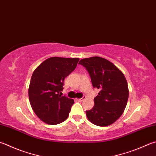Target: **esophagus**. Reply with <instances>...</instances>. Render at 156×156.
<instances>
[{"label": "esophagus", "instance_id": "esophagus-1", "mask_svg": "<svg viewBox=\"0 0 156 156\" xmlns=\"http://www.w3.org/2000/svg\"><path fill=\"white\" fill-rule=\"evenodd\" d=\"M86 99V96H83V98H79V99H77V101H80V102H81V101H83V100H85Z\"/></svg>", "mask_w": 156, "mask_h": 156}]
</instances>
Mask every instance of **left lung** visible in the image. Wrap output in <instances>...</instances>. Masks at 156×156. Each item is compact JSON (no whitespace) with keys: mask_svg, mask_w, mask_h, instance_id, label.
Masks as SVG:
<instances>
[{"mask_svg":"<svg viewBox=\"0 0 156 156\" xmlns=\"http://www.w3.org/2000/svg\"><path fill=\"white\" fill-rule=\"evenodd\" d=\"M79 64L89 73L92 86L100 91L94 101V106L86 111L89 121L98 126H107L118 119L127 105L129 90L123 73L105 58H83Z\"/></svg>","mask_w":156,"mask_h":156,"instance_id":"8db88e82","label":"left lung"}]
</instances>
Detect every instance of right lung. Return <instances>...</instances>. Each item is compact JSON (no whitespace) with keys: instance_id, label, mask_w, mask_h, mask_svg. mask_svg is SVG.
Segmentation results:
<instances>
[{"instance_id":"add662e5","label":"right lung","mask_w":156,"mask_h":156,"mask_svg":"<svg viewBox=\"0 0 156 156\" xmlns=\"http://www.w3.org/2000/svg\"><path fill=\"white\" fill-rule=\"evenodd\" d=\"M78 58L51 57L34 70L28 87L32 110L43 122L56 125L68 118L74 100L62 94L64 80L75 70Z\"/></svg>"}]
</instances>
